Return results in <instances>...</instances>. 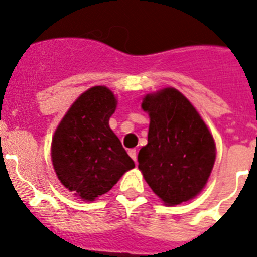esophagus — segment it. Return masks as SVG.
Here are the masks:
<instances>
[{
  "mask_svg": "<svg viewBox=\"0 0 257 257\" xmlns=\"http://www.w3.org/2000/svg\"><path fill=\"white\" fill-rule=\"evenodd\" d=\"M128 156H130L136 163V161H138V153H136V149H130V151H128Z\"/></svg>",
  "mask_w": 257,
  "mask_h": 257,
  "instance_id": "obj_1",
  "label": "esophagus"
}]
</instances>
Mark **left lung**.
I'll return each mask as SVG.
<instances>
[{"label": "left lung", "instance_id": "1", "mask_svg": "<svg viewBox=\"0 0 257 257\" xmlns=\"http://www.w3.org/2000/svg\"><path fill=\"white\" fill-rule=\"evenodd\" d=\"M148 144L138 154L139 169L157 196L167 205L196 197L208 180L216 148L194 106L175 88L147 95Z\"/></svg>", "mask_w": 257, "mask_h": 257}]
</instances>
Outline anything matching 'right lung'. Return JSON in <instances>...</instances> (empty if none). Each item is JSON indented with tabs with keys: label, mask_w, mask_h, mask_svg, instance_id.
I'll list each match as a JSON object with an SVG mask.
<instances>
[{
	"label": "right lung",
	"mask_w": 257,
	"mask_h": 257,
	"mask_svg": "<svg viewBox=\"0 0 257 257\" xmlns=\"http://www.w3.org/2000/svg\"><path fill=\"white\" fill-rule=\"evenodd\" d=\"M115 105L109 88L91 87L70 106L52 139V165L59 180L85 201L109 192L135 167L109 127Z\"/></svg>",
	"instance_id": "add662e5"
}]
</instances>
